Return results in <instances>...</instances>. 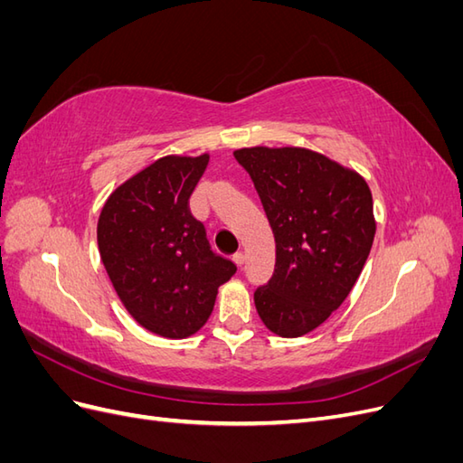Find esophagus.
I'll list each match as a JSON object with an SVG mask.
<instances>
[{
    "label": "esophagus",
    "mask_w": 463,
    "mask_h": 463,
    "mask_svg": "<svg viewBox=\"0 0 463 463\" xmlns=\"http://www.w3.org/2000/svg\"><path fill=\"white\" fill-rule=\"evenodd\" d=\"M232 259H233V262H235L237 266H241V264L245 262V253H241V250H240V253H235Z\"/></svg>",
    "instance_id": "esophagus-1"
}]
</instances>
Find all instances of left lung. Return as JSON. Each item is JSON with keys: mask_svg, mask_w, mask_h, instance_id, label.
Instances as JSON below:
<instances>
[{"mask_svg": "<svg viewBox=\"0 0 463 463\" xmlns=\"http://www.w3.org/2000/svg\"><path fill=\"white\" fill-rule=\"evenodd\" d=\"M253 179L276 241L270 282L255 291L264 326L299 338L354 289L371 253L373 194L355 170L299 146L233 152Z\"/></svg>", "mask_w": 463, "mask_h": 463, "instance_id": "obj_1", "label": "left lung"}]
</instances>
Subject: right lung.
<instances>
[{"label":"right lung","mask_w":463,"mask_h":463,"mask_svg":"<svg viewBox=\"0 0 463 463\" xmlns=\"http://www.w3.org/2000/svg\"><path fill=\"white\" fill-rule=\"evenodd\" d=\"M210 156L158 158L109 194L98 250L125 309L143 328L181 340L204 326L237 266L208 245L189 197Z\"/></svg>","instance_id":"obj_1"}]
</instances>
